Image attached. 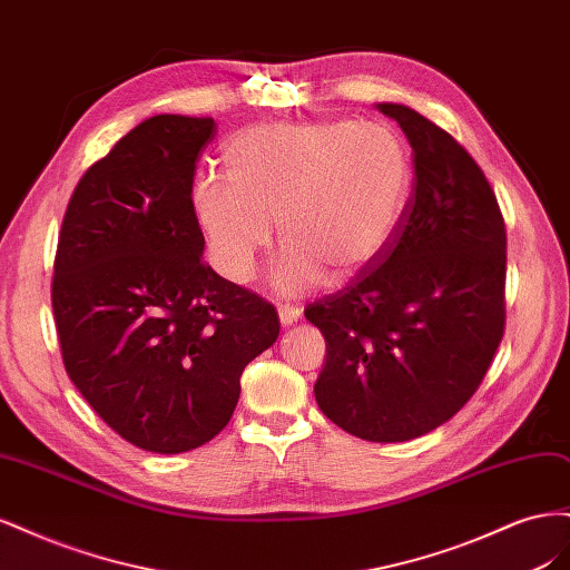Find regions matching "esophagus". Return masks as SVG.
<instances>
[{
	"label": "esophagus",
	"mask_w": 570,
	"mask_h": 570,
	"mask_svg": "<svg viewBox=\"0 0 570 570\" xmlns=\"http://www.w3.org/2000/svg\"><path fill=\"white\" fill-rule=\"evenodd\" d=\"M278 316H281V323L287 327V325H292L302 316V308L299 306H289V304H281L278 306Z\"/></svg>",
	"instance_id": "obj_1"
}]
</instances>
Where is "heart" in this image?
<instances>
[{
  "mask_svg": "<svg viewBox=\"0 0 570 570\" xmlns=\"http://www.w3.org/2000/svg\"><path fill=\"white\" fill-rule=\"evenodd\" d=\"M228 180L193 189L216 268L247 283L278 226L287 247L273 287L299 295L321 278L350 281L390 245L411 197V159L383 124H268L226 147Z\"/></svg>",
  "mask_w": 570,
  "mask_h": 570,
  "instance_id": "obj_1",
  "label": "heart"
}]
</instances>
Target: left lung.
Here are the masks:
<instances>
[{
    "label": "left lung",
    "mask_w": 570,
    "mask_h": 570,
    "mask_svg": "<svg viewBox=\"0 0 570 570\" xmlns=\"http://www.w3.org/2000/svg\"><path fill=\"white\" fill-rule=\"evenodd\" d=\"M413 151L416 185L390 245L356 278L306 306L325 337L314 385L350 435L406 442L450 421L504 335L507 230L480 166L419 111L381 101Z\"/></svg>",
    "instance_id": "1"
}]
</instances>
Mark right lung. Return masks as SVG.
<instances>
[{
	"label": "right lung",
	"mask_w": 570,
	"mask_h": 570,
	"mask_svg": "<svg viewBox=\"0 0 570 570\" xmlns=\"http://www.w3.org/2000/svg\"><path fill=\"white\" fill-rule=\"evenodd\" d=\"M214 118L159 114L88 168L55 258L66 373L109 428L154 454L214 440L252 358L278 340L275 308L202 262L193 183Z\"/></svg>",
	"instance_id": "add662e5"
}]
</instances>
